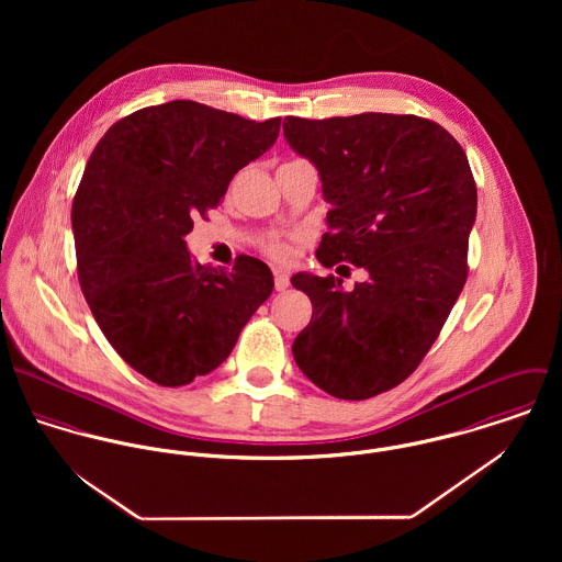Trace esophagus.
I'll return each mask as SVG.
<instances>
[{"mask_svg": "<svg viewBox=\"0 0 562 562\" xmlns=\"http://www.w3.org/2000/svg\"><path fill=\"white\" fill-rule=\"evenodd\" d=\"M290 288V277L285 272H274V290L285 292Z\"/></svg>", "mask_w": 562, "mask_h": 562, "instance_id": "esophagus-1", "label": "esophagus"}]
</instances>
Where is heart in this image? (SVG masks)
<instances>
[{
    "mask_svg": "<svg viewBox=\"0 0 562 562\" xmlns=\"http://www.w3.org/2000/svg\"><path fill=\"white\" fill-rule=\"evenodd\" d=\"M263 252L277 261H288L292 257V241L283 238H270L263 241Z\"/></svg>",
    "mask_w": 562,
    "mask_h": 562,
    "instance_id": "obj_1",
    "label": "heart"
}]
</instances>
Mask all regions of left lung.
Instances as JSON below:
<instances>
[{"mask_svg": "<svg viewBox=\"0 0 562 562\" xmlns=\"http://www.w3.org/2000/svg\"><path fill=\"white\" fill-rule=\"evenodd\" d=\"M283 134L333 205L318 261L368 272L350 292L333 274L292 279L314 307L292 352L322 392L368 401L417 370L463 292L476 181L454 136L415 114L288 116Z\"/></svg>", "mask_w": 562, "mask_h": 562, "instance_id": "obj_1", "label": "left lung"}]
</instances>
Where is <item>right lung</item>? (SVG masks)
<instances>
[{
  "instance_id": "1",
  "label": "right lung",
  "mask_w": 562,
  "mask_h": 562,
  "mask_svg": "<svg viewBox=\"0 0 562 562\" xmlns=\"http://www.w3.org/2000/svg\"><path fill=\"white\" fill-rule=\"evenodd\" d=\"M279 127L281 116L257 123L179 99L116 121L86 164L71 210L83 299L119 357L161 387L216 370L272 294L263 261L201 266L183 236Z\"/></svg>"
}]
</instances>
